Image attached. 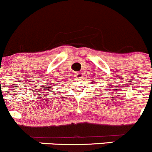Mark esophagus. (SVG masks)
<instances>
[{
  "label": "esophagus",
  "mask_w": 152,
  "mask_h": 152,
  "mask_svg": "<svg viewBox=\"0 0 152 152\" xmlns=\"http://www.w3.org/2000/svg\"><path fill=\"white\" fill-rule=\"evenodd\" d=\"M75 76L77 78H80L83 77V74L80 72H76L75 74Z\"/></svg>",
  "instance_id": "esophagus-1"
}]
</instances>
